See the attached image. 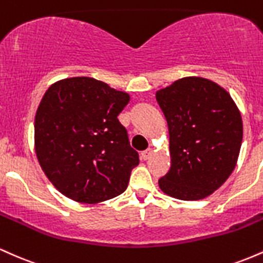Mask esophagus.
<instances>
[{
  "instance_id": "34e87169",
  "label": "esophagus",
  "mask_w": 263,
  "mask_h": 263,
  "mask_svg": "<svg viewBox=\"0 0 263 263\" xmlns=\"http://www.w3.org/2000/svg\"><path fill=\"white\" fill-rule=\"evenodd\" d=\"M153 149L152 148H147L146 151H143V152H141V159H143V161H147V159L149 158L151 155H152Z\"/></svg>"
}]
</instances>
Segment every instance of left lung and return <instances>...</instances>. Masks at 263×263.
<instances>
[{"label": "left lung", "instance_id": "obj_1", "mask_svg": "<svg viewBox=\"0 0 263 263\" xmlns=\"http://www.w3.org/2000/svg\"><path fill=\"white\" fill-rule=\"evenodd\" d=\"M170 131L171 170L158 180L165 194L199 200L219 189L236 165L242 119L230 93L214 81L188 77L158 90Z\"/></svg>", "mask_w": 263, "mask_h": 263}]
</instances>
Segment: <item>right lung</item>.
Here are the masks:
<instances>
[{
	"instance_id": "1",
	"label": "right lung",
	"mask_w": 263,
	"mask_h": 263,
	"mask_svg": "<svg viewBox=\"0 0 263 263\" xmlns=\"http://www.w3.org/2000/svg\"><path fill=\"white\" fill-rule=\"evenodd\" d=\"M128 101L127 92L86 77L57 81L45 91L34 120L35 153L63 195L95 204L127 188L140 163L117 119Z\"/></svg>"
}]
</instances>
